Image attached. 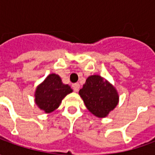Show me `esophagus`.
<instances>
[{
    "label": "esophagus",
    "mask_w": 155,
    "mask_h": 155,
    "mask_svg": "<svg viewBox=\"0 0 155 155\" xmlns=\"http://www.w3.org/2000/svg\"><path fill=\"white\" fill-rule=\"evenodd\" d=\"M73 90H74V91H75V92H77V91H79V90H80V84H78V83H75V84H74L73 85Z\"/></svg>",
    "instance_id": "esophagus-1"
}]
</instances>
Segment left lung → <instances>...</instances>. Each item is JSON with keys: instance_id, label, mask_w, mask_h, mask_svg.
Instances as JSON below:
<instances>
[{"instance_id": "left-lung-1", "label": "left lung", "mask_w": 155, "mask_h": 155, "mask_svg": "<svg viewBox=\"0 0 155 155\" xmlns=\"http://www.w3.org/2000/svg\"><path fill=\"white\" fill-rule=\"evenodd\" d=\"M79 94L89 111L99 118L107 116L119 102L116 89L97 74L87 78Z\"/></svg>"}]
</instances>
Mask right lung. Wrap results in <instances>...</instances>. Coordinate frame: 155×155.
<instances>
[{"instance_id": "right-lung-1", "label": "right lung", "mask_w": 155, "mask_h": 155, "mask_svg": "<svg viewBox=\"0 0 155 155\" xmlns=\"http://www.w3.org/2000/svg\"><path fill=\"white\" fill-rule=\"evenodd\" d=\"M72 91L70 85L62 83L58 74H49L35 90V104L41 110L49 114L56 110L62 100Z\"/></svg>"}]
</instances>
